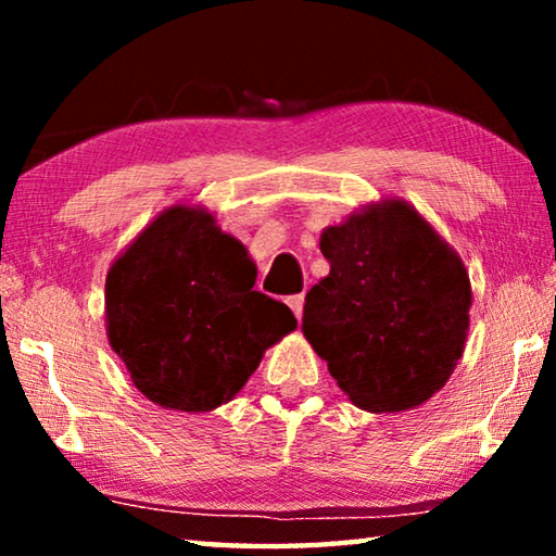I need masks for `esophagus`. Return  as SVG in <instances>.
Returning <instances> with one entry per match:
<instances>
[{"label": "esophagus", "instance_id": "esophagus-1", "mask_svg": "<svg viewBox=\"0 0 556 556\" xmlns=\"http://www.w3.org/2000/svg\"><path fill=\"white\" fill-rule=\"evenodd\" d=\"M287 304H289L291 312H294V316H296V318H301V314H304V294H294V296H289V299H287Z\"/></svg>", "mask_w": 556, "mask_h": 556}]
</instances>
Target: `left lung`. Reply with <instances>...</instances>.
Instances as JSON below:
<instances>
[{
	"mask_svg": "<svg viewBox=\"0 0 556 556\" xmlns=\"http://www.w3.org/2000/svg\"><path fill=\"white\" fill-rule=\"evenodd\" d=\"M331 271L312 287L304 331L348 400L404 412L444 388L464 355L470 279L458 252L402 199L321 232Z\"/></svg>",
	"mask_w": 556,
	"mask_h": 556,
	"instance_id": "left-lung-1",
	"label": "left lung"
}]
</instances>
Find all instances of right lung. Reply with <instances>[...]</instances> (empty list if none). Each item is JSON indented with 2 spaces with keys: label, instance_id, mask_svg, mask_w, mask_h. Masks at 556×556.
Here are the masks:
<instances>
[{
  "label": "right lung",
  "instance_id": "obj_1",
  "mask_svg": "<svg viewBox=\"0 0 556 556\" xmlns=\"http://www.w3.org/2000/svg\"><path fill=\"white\" fill-rule=\"evenodd\" d=\"M255 262L203 205L176 203L117 255L105 279L108 341L135 388L174 412L230 402L267 348L296 328L255 287Z\"/></svg>",
  "mask_w": 556,
  "mask_h": 556
}]
</instances>
